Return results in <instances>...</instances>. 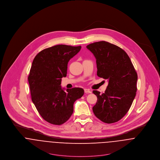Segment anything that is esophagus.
Instances as JSON below:
<instances>
[{"mask_svg": "<svg viewBox=\"0 0 160 160\" xmlns=\"http://www.w3.org/2000/svg\"><path fill=\"white\" fill-rule=\"evenodd\" d=\"M84 92H85V93H91V91L89 89H84Z\"/></svg>", "mask_w": 160, "mask_h": 160, "instance_id": "1", "label": "esophagus"}]
</instances>
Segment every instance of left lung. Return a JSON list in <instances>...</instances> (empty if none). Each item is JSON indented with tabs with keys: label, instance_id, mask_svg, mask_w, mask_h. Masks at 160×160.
Listing matches in <instances>:
<instances>
[{
	"label": "left lung",
	"instance_id": "obj_1",
	"mask_svg": "<svg viewBox=\"0 0 160 160\" xmlns=\"http://www.w3.org/2000/svg\"><path fill=\"white\" fill-rule=\"evenodd\" d=\"M96 59L98 77L107 79L105 93L93 91L97 102L92 110L103 122L118 121L128 113L137 92V74L126 52L106 41L87 46Z\"/></svg>",
	"mask_w": 160,
	"mask_h": 160
}]
</instances>
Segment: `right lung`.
<instances>
[{
	"mask_svg": "<svg viewBox=\"0 0 160 160\" xmlns=\"http://www.w3.org/2000/svg\"><path fill=\"white\" fill-rule=\"evenodd\" d=\"M81 46L57 45L42 50L33 60L28 76L31 99L39 113L48 122L61 125L73 113V104L80 98L83 89H62V78L66 77L68 63Z\"/></svg>",
	"mask_w": 160,
	"mask_h": 160,
	"instance_id": "add662e5",
	"label": "right lung"
}]
</instances>
